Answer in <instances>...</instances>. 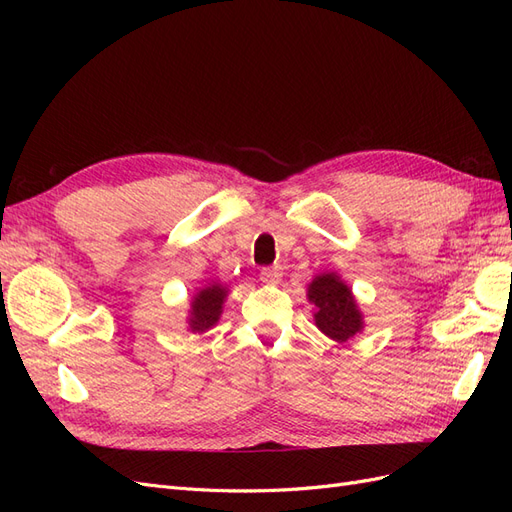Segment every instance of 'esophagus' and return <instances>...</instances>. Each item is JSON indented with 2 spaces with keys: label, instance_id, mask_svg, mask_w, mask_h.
<instances>
[{
  "label": "esophagus",
  "instance_id": "1",
  "mask_svg": "<svg viewBox=\"0 0 512 512\" xmlns=\"http://www.w3.org/2000/svg\"><path fill=\"white\" fill-rule=\"evenodd\" d=\"M282 280V269L280 267H265L260 271V282L262 284H280Z\"/></svg>",
  "mask_w": 512,
  "mask_h": 512
}]
</instances>
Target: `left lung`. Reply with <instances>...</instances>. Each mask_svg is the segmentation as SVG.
I'll return each instance as SVG.
<instances>
[{"label": "left lung", "mask_w": 512, "mask_h": 512, "mask_svg": "<svg viewBox=\"0 0 512 512\" xmlns=\"http://www.w3.org/2000/svg\"><path fill=\"white\" fill-rule=\"evenodd\" d=\"M307 301L314 305L316 327L337 344L363 333L365 318L352 288L335 271H322L307 284Z\"/></svg>", "instance_id": "obj_1"}]
</instances>
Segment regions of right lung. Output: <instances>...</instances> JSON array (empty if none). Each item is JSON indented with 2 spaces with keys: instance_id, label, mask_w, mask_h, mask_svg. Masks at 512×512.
Segmentation results:
<instances>
[{
  "instance_id": "obj_1",
  "label": "right lung",
  "mask_w": 512,
  "mask_h": 512,
  "mask_svg": "<svg viewBox=\"0 0 512 512\" xmlns=\"http://www.w3.org/2000/svg\"><path fill=\"white\" fill-rule=\"evenodd\" d=\"M228 292V286L218 280L207 282L203 288H196L188 309V324H185L188 331L205 333L213 329L220 322Z\"/></svg>"
}]
</instances>
